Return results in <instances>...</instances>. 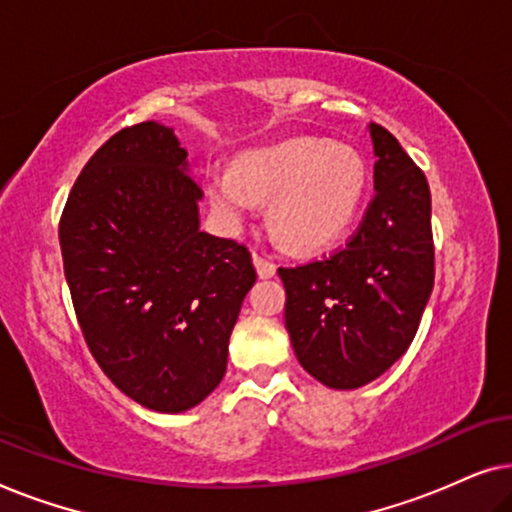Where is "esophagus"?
<instances>
[{"label":"esophagus","instance_id":"1","mask_svg":"<svg viewBox=\"0 0 512 512\" xmlns=\"http://www.w3.org/2000/svg\"><path fill=\"white\" fill-rule=\"evenodd\" d=\"M254 263H256L258 275H261V277H272V275H275V272H277V265L272 263L268 256L258 254V251H254Z\"/></svg>","mask_w":512,"mask_h":512}]
</instances>
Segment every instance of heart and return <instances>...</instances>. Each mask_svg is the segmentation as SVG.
Instances as JSON below:
<instances>
[{
	"label": "heart",
	"instance_id": "obj_1",
	"mask_svg": "<svg viewBox=\"0 0 512 512\" xmlns=\"http://www.w3.org/2000/svg\"><path fill=\"white\" fill-rule=\"evenodd\" d=\"M366 191V165L349 146L296 139L251 151L233 170L212 172L209 198L242 223L256 200H270L277 233L296 249H319L352 226Z\"/></svg>",
	"mask_w": 512,
	"mask_h": 512
}]
</instances>
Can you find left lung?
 Listing matches in <instances>:
<instances>
[{
	"label": "left lung",
	"instance_id": "1",
	"mask_svg": "<svg viewBox=\"0 0 512 512\" xmlns=\"http://www.w3.org/2000/svg\"><path fill=\"white\" fill-rule=\"evenodd\" d=\"M375 195L345 247L279 268L300 366L331 389H359L401 359L436 277L431 191L398 139L370 123Z\"/></svg>",
	"mask_w": 512,
	"mask_h": 512
}]
</instances>
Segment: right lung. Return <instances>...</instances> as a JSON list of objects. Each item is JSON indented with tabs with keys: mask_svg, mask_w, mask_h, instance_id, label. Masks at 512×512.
Instances as JSON below:
<instances>
[{
	"mask_svg": "<svg viewBox=\"0 0 512 512\" xmlns=\"http://www.w3.org/2000/svg\"><path fill=\"white\" fill-rule=\"evenodd\" d=\"M200 198L172 128L146 121L93 153L60 216L83 340L125 396L156 412H184L219 387L256 282L244 244L200 230Z\"/></svg>",
	"mask_w": 512,
	"mask_h": 512,
	"instance_id": "add662e5",
	"label": "right lung"
}]
</instances>
